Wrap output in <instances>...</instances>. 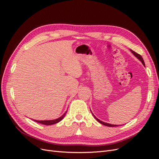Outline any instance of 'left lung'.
Instances as JSON below:
<instances>
[{"mask_svg": "<svg viewBox=\"0 0 159 159\" xmlns=\"http://www.w3.org/2000/svg\"><path fill=\"white\" fill-rule=\"evenodd\" d=\"M130 51H131V52L133 53V54L134 56H135L138 60H140V61L142 62V64H143V66H145V62H144V60H143V57H142V56H141V55H139V54H137V53H136L135 52H134V51L132 50H130ZM90 111H91V110H90ZM91 113H92V115H93V116L94 117V118H95L96 120H97V121H98L99 123L103 125H105V126H107V127H117V126H119V125H112V124H109V123H105V122L102 121H101V120L98 119L97 117H96L95 116V115L93 114L92 112H91Z\"/></svg>", "mask_w": 159, "mask_h": 159, "instance_id": "1", "label": "left lung"}]
</instances>
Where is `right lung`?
Instances as JSON below:
<instances>
[{
    "instance_id": "right-lung-1",
    "label": "right lung",
    "mask_w": 159,
    "mask_h": 159,
    "mask_svg": "<svg viewBox=\"0 0 159 159\" xmlns=\"http://www.w3.org/2000/svg\"><path fill=\"white\" fill-rule=\"evenodd\" d=\"M68 111H66L61 115V117H60L59 118L54 119V120H44V121H38V120H34V121H35L37 123H39L40 124H43V125H54L56 124L57 123L60 122V121H61L62 119H64V117H65V115L67 113Z\"/></svg>"
}]
</instances>
